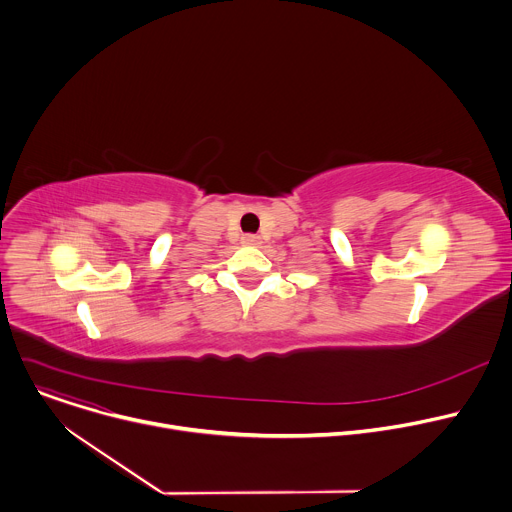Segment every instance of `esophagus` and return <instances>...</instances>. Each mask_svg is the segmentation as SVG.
I'll list each match as a JSON object with an SVG mask.
<instances>
[{
    "mask_svg": "<svg viewBox=\"0 0 512 512\" xmlns=\"http://www.w3.org/2000/svg\"><path fill=\"white\" fill-rule=\"evenodd\" d=\"M243 245H259V237L257 235H243Z\"/></svg>",
    "mask_w": 512,
    "mask_h": 512,
    "instance_id": "1",
    "label": "esophagus"
}]
</instances>
